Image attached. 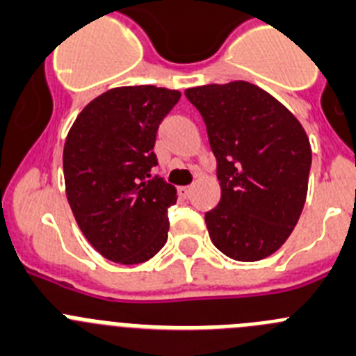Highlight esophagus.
Returning a JSON list of instances; mask_svg holds the SVG:
<instances>
[{
    "mask_svg": "<svg viewBox=\"0 0 356 356\" xmlns=\"http://www.w3.org/2000/svg\"><path fill=\"white\" fill-rule=\"evenodd\" d=\"M191 190H193L191 186H181V188H179V193H181V197L186 198V197H190Z\"/></svg>",
    "mask_w": 356,
    "mask_h": 356,
    "instance_id": "1",
    "label": "esophagus"
}]
</instances>
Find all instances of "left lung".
I'll use <instances>...</instances> for the list:
<instances>
[{
  "label": "left lung",
  "instance_id": "obj_1",
  "mask_svg": "<svg viewBox=\"0 0 356 356\" xmlns=\"http://www.w3.org/2000/svg\"><path fill=\"white\" fill-rule=\"evenodd\" d=\"M204 118L222 198L206 213L209 238L243 262L277 252L302 214L312 152L302 124L248 81L184 92Z\"/></svg>",
  "mask_w": 356,
  "mask_h": 356
}]
</instances>
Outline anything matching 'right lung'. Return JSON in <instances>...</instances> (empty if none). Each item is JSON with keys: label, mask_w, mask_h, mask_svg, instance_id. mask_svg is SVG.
<instances>
[{"label": "right lung", "mask_w": 356, "mask_h": 356, "mask_svg": "<svg viewBox=\"0 0 356 356\" xmlns=\"http://www.w3.org/2000/svg\"><path fill=\"white\" fill-rule=\"evenodd\" d=\"M181 94L152 85L104 92L78 115L63 147L67 200L102 257L140 264L168 238L177 190L159 175L156 133Z\"/></svg>", "instance_id": "add662e5"}]
</instances>
